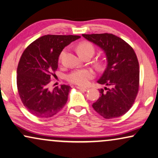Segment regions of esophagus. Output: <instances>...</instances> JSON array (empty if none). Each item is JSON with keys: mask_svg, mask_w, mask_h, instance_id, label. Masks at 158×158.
<instances>
[{"mask_svg": "<svg viewBox=\"0 0 158 158\" xmlns=\"http://www.w3.org/2000/svg\"><path fill=\"white\" fill-rule=\"evenodd\" d=\"M77 89H78L81 90V91H84V92H86V91H87L89 88V87H82V86H77Z\"/></svg>", "mask_w": 158, "mask_h": 158, "instance_id": "1", "label": "esophagus"}]
</instances>
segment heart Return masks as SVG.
Masks as SVG:
<instances>
[{"instance_id": "heart-1", "label": "heart", "mask_w": 158, "mask_h": 158, "mask_svg": "<svg viewBox=\"0 0 158 158\" xmlns=\"http://www.w3.org/2000/svg\"><path fill=\"white\" fill-rule=\"evenodd\" d=\"M64 52H62L61 57L64 54ZM77 52L80 56H84L86 54H91L92 56L94 53V47L92 44L87 41H84L80 43L77 46ZM97 66L99 68L103 67L104 64L99 62ZM95 73L90 69H76L72 71L69 74L66 75V79L70 83L77 84L79 86H85L89 82V80L94 78Z\"/></svg>"}]
</instances>
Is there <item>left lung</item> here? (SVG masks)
I'll return each mask as SVG.
<instances>
[{"mask_svg": "<svg viewBox=\"0 0 158 158\" xmlns=\"http://www.w3.org/2000/svg\"><path fill=\"white\" fill-rule=\"evenodd\" d=\"M106 54L107 66L97 82L105 86L93 103L94 110L105 119L121 117L132 107L139 91V67L134 49L112 34H82Z\"/></svg>", "mask_w": 158, "mask_h": 158, "instance_id": "left-lung-1", "label": "left lung"}]
</instances>
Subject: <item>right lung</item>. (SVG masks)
<instances>
[{
	"label": "right lung",
	"instance_id": "add662e5",
	"mask_svg": "<svg viewBox=\"0 0 158 158\" xmlns=\"http://www.w3.org/2000/svg\"><path fill=\"white\" fill-rule=\"evenodd\" d=\"M81 36L45 35L32 42L24 50L17 68V88L21 102L34 116L48 118L56 114L68 99L70 86L48 89L58 68L62 50Z\"/></svg>",
	"mask_w": 158,
	"mask_h": 158
}]
</instances>
